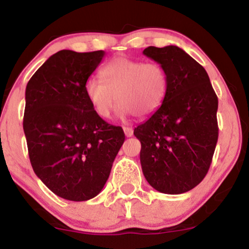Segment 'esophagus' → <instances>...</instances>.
Masks as SVG:
<instances>
[{
	"instance_id": "obj_1",
	"label": "esophagus",
	"mask_w": 249,
	"mask_h": 249,
	"mask_svg": "<svg viewBox=\"0 0 249 249\" xmlns=\"http://www.w3.org/2000/svg\"><path fill=\"white\" fill-rule=\"evenodd\" d=\"M124 133L126 137H132L133 136L132 127H124Z\"/></svg>"
}]
</instances>
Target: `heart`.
I'll use <instances>...</instances> for the list:
<instances>
[{"instance_id": "heart-1", "label": "heart", "mask_w": 249, "mask_h": 249, "mask_svg": "<svg viewBox=\"0 0 249 249\" xmlns=\"http://www.w3.org/2000/svg\"><path fill=\"white\" fill-rule=\"evenodd\" d=\"M100 81L89 79L84 92L93 111L108 118L116 101L118 113L147 117L161 107L168 89L167 73L158 63H142L118 57L102 68Z\"/></svg>"}]
</instances>
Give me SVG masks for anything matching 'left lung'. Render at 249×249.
I'll use <instances>...</instances> for the list:
<instances>
[{"label": "left lung", "mask_w": 249, "mask_h": 249, "mask_svg": "<svg viewBox=\"0 0 249 249\" xmlns=\"http://www.w3.org/2000/svg\"><path fill=\"white\" fill-rule=\"evenodd\" d=\"M164 68L168 89L161 107L134 128L145 179L166 194L188 192L202 181L218 142V97L206 70L176 45L142 51Z\"/></svg>", "instance_id": "1"}]
</instances>
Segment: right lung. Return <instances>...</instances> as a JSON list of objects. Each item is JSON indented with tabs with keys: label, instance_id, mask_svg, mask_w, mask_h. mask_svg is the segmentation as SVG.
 <instances>
[{
	"label": "right lung",
	"instance_id": "add662e5",
	"mask_svg": "<svg viewBox=\"0 0 249 249\" xmlns=\"http://www.w3.org/2000/svg\"><path fill=\"white\" fill-rule=\"evenodd\" d=\"M104 55L58 51L25 89L23 130L31 166L50 191L71 201L99 194L125 141L123 128L103 121L84 92Z\"/></svg>",
	"mask_w": 249,
	"mask_h": 249
}]
</instances>
